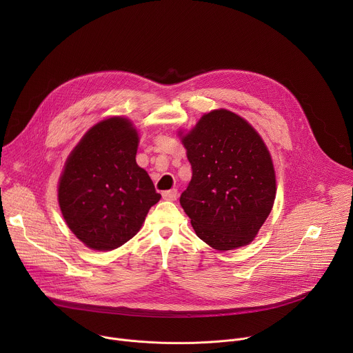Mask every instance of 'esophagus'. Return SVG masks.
Returning a JSON list of instances; mask_svg holds the SVG:
<instances>
[{
    "instance_id": "esophagus-1",
    "label": "esophagus",
    "mask_w": 353,
    "mask_h": 353,
    "mask_svg": "<svg viewBox=\"0 0 353 353\" xmlns=\"http://www.w3.org/2000/svg\"><path fill=\"white\" fill-rule=\"evenodd\" d=\"M162 196L166 201H176L177 199V190L173 188V190H169V191H163Z\"/></svg>"
}]
</instances>
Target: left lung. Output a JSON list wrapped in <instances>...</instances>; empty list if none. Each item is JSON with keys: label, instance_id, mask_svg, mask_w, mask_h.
<instances>
[{"label": "left lung", "instance_id": "obj_1", "mask_svg": "<svg viewBox=\"0 0 353 353\" xmlns=\"http://www.w3.org/2000/svg\"><path fill=\"white\" fill-rule=\"evenodd\" d=\"M181 142L192 177L180 205L196 236L219 251L250 244L276 192L272 159L260 134L240 116L218 109L201 117Z\"/></svg>", "mask_w": 353, "mask_h": 353}]
</instances>
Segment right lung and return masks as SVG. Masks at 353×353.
Masks as SVG:
<instances>
[{"label":"right lung","instance_id":"right-lung-1","mask_svg":"<svg viewBox=\"0 0 353 353\" xmlns=\"http://www.w3.org/2000/svg\"><path fill=\"white\" fill-rule=\"evenodd\" d=\"M138 132L124 117L93 125L70 154L59 181V204L71 232L89 248L114 250L141 229L161 199L137 165Z\"/></svg>","mask_w":353,"mask_h":353}]
</instances>
